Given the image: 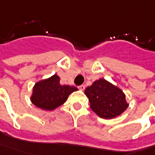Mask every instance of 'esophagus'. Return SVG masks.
<instances>
[{
  "label": "esophagus",
  "instance_id": "1",
  "mask_svg": "<svg viewBox=\"0 0 155 155\" xmlns=\"http://www.w3.org/2000/svg\"><path fill=\"white\" fill-rule=\"evenodd\" d=\"M79 89H80V90H81V91L84 90V89H85L84 85H81V86H80V87H79Z\"/></svg>",
  "mask_w": 155,
  "mask_h": 155
}]
</instances>
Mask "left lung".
I'll use <instances>...</instances> for the list:
<instances>
[{"label":"left lung","instance_id":"left-lung-1","mask_svg":"<svg viewBox=\"0 0 155 155\" xmlns=\"http://www.w3.org/2000/svg\"><path fill=\"white\" fill-rule=\"evenodd\" d=\"M90 107L99 117L113 119L127 108L123 91L105 79H99L85 89Z\"/></svg>","mask_w":155,"mask_h":155}]
</instances>
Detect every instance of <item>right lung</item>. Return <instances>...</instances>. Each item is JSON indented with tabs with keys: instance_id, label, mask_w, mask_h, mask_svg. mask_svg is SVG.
<instances>
[{
	"instance_id": "obj_1",
	"label": "right lung",
	"mask_w": 155,
	"mask_h": 155,
	"mask_svg": "<svg viewBox=\"0 0 155 155\" xmlns=\"http://www.w3.org/2000/svg\"><path fill=\"white\" fill-rule=\"evenodd\" d=\"M78 88L74 86L61 85L57 74L40 81L33 87L30 100L37 107L51 111L65 103L69 94Z\"/></svg>"
}]
</instances>
